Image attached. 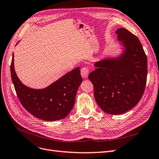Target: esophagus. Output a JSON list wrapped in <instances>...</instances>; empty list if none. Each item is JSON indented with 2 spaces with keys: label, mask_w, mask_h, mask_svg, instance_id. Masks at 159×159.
Masks as SVG:
<instances>
[{
  "label": "esophagus",
  "mask_w": 159,
  "mask_h": 159,
  "mask_svg": "<svg viewBox=\"0 0 159 159\" xmlns=\"http://www.w3.org/2000/svg\"><path fill=\"white\" fill-rule=\"evenodd\" d=\"M81 75L83 78H87L89 75V70L87 68H83L81 70Z\"/></svg>",
  "instance_id": "obj_1"
}]
</instances>
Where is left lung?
<instances>
[{"label": "left lung", "mask_w": 159, "mask_h": 159, "mask_svg": "<svg viewBox=\"0 0 159 159\" xmlns=\"http://www.w3.org/2000/svg\"><path fill=\"white\" fill-rule=\"evenodd\" d=\"M122 48L116 56L95 62L88 78L93 85L96 102L104 112L120 115L141 99L147 76V59L138 38L125 28L115 32Z\"/></svg>", "instance_id": "1"}]
</instances>
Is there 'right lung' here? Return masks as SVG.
I'll return each mask as SVG.
<instances>
[{
	"label": "right lung",
	"mask_w": 159,
	"mask_h": 159,
	"mask_svg": "<svg viewBox=\"0 0 159 159\" xmlns=\"http://www.w3.org/2000/svg\"><path fill=\"white\" fill-rule=\"evenodd\" d=\"M11 73L22 106L34 117L48 121H58L68 116L74 107L77 91L83 81L80 68H77L46 88H30L23 84L18 78L14 66V54Z\"/></svg>",
	"instance_id": "1"
}]
</instances>
